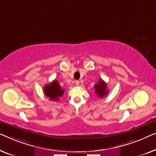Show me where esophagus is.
Instances as JSON below:
<instances>
[{"label":"esophagus","instance_id":"esophagus-1","mask_svg":"<svg viewBox=\"0 0 156 156\" xmlns=\"http://www.w3.org/2000/svg\"><path fill=\"white\" fill-rule=\"evenodd\" d=\"M75 84H76V85H80V81H79V80H76L75 81Z\"/></svg>","mask_w":156,"mask_h":156}]
</instances>
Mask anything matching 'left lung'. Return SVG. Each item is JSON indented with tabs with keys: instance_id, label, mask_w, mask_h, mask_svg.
I'll return each instance as SVG.
<instances>
[{
	"instance_id": "left-lung-1",
	"label": "left lung",
	"mask_w": 156,
	"mask_h": 156,
	"mask_svg": "<svg viewBox=\"0 0 156 156\" xmlns=\"http://www.w3.org/2000/svg\"><path fill=\"white\" fill-rule=\"evenodd\" d=\"M94 88H95V93L100 98L105 97L107 95V93H108V90H107V84L102 79H100V80L94 85Z\"/></svg>"
}]
</instances>
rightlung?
<instances>
[{
    "mask_svg": "<svg viewBox=\"0 0 156 156\" xmlns=\"http://www.w3.org/2000/svg\"><path fill=\"white\" fill-rule=\"evenodd\" d=\"M44 93L51 100L58 101L59 98L63 95L64 90L60 87L58 81L54 80L51 83L45 85L44 87Z\"/></svg>",
    "mask_w": 156,
    "mask_h": 156,
    "instance_id": "1",
    "label": "right lung"
}]
</instances>
